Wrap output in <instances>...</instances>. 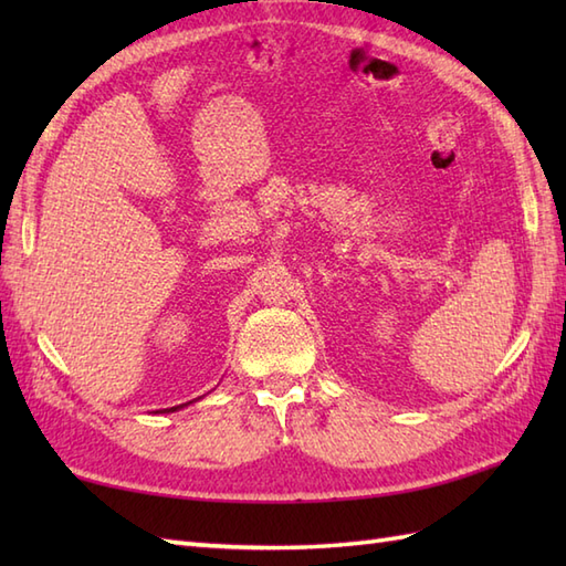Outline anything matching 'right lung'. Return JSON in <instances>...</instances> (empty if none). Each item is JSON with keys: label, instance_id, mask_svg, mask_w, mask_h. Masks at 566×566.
Wrapping results in <instances>:
<instances>
[{"label": "right lung", "instance_id": "obj_1", "mask_svg": "<svg viewBox=\"0 0 566 566\" xmlns=\"http://www.w3.org/2000/svg\"><path fill=\"white\" fill-rule=\"evenodd\" d=\"M191 403V401H189ZM187 403H182V406H172V408H165V411H158V413H172V411H177V408H185Z\"/></svg>", "mask_w": 566, "mask_h": 566}]
</instances>
